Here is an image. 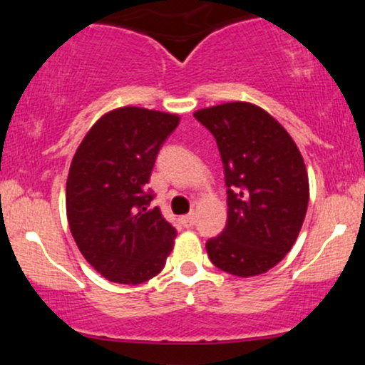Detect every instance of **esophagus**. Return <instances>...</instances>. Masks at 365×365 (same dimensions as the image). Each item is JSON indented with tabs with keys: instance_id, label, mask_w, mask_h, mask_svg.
<instances>
[{
	"instance_id": "1",
	"label": "esophagus",
	"mask_w": 365,
	"mask_h": 365,
	"mask_svg": "<svg viewBox=\"0 0 365 365\" xmlns=\"http://www.w3.org/2000/svg\"><path fill=\"white\" fill-rule=\"evenodd\" d=\"M180 221H182V225L185 226V228H190V226L195 225V215H194V212H190V215L180 217Z\"/></svg>"
}]
</instances>
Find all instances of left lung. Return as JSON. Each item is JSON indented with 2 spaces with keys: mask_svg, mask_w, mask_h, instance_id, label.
I'll list each match as a JSON object with an SVG mask.
<instances>
[{
  "mask_svg": "<svg viewBox=\"0 0 365 365\" xmlns=\"http://www.w3.org/2000/svg\"><path fill=\"white\" fill-rule=\"evenodd\" d=\"M215 135L225 168L228 221L207 240L211 262L240 278L269 271L290 252L309 204L304 158L262 108L225 103L194 113Z\"/></svg>",
  "mask_w": 365,
  "mask_h": 365,
  "instance_id": "obj_1",
  "label": "left lung"
}]
</instances>
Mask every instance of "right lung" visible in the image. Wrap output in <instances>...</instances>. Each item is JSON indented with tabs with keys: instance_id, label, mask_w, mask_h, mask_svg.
Listing matches in <instances>:
<instances>
[{
	"instance_id": "1",
	"label": "right lung",
	"mask_w": 365,
	"mask_h": 365,
	"mask_svg": "<svg viewBox=\"0 0 365 365\" xmlns=\"http://www.w3.org/2000/svg\"><path fill=\"white\" fill-rule=\"evenodd\" d=\"M177 115L137 106L113 110L92 125L72 159L66 217L86 261L113 283L140 284L165 267L177 230L148 188Z\"/></svg>"
}]
</instances>
